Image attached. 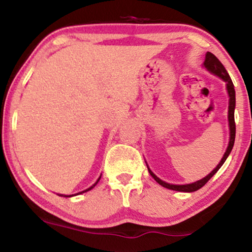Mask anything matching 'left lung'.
Listing matches in <instances>:
<instances>
[{
	"mask_svg": "<svg viewBox=\"0 0 252 252\" xmlns=\"http://www.w3.org/2000/svg\"><path fill=\"white\" fill-rule=\"evenodd\" d=\"M204 66L210 72H212L213 74H216V76L221 78L224 82H226L227 92H228V96H230V103H228V126H230V142H228V147H227L226 152H225V154H224V156H222L221 161L219 162L218 166H217L216 168L213 169L209 175L205 176V178L201 179V180L193 182V184H189V185H170V184H167V182L160 180V179H158V176H156L154 173H153L152 170L148 168L149 174L155 179V181L158 182V184H160L161 186L166 187V189H168L179 190V192H194V190L200 189L201 187L205 186V185H206V182L209 181L210 179L212 178V176L215 175L217 172H218L219 168H220V167L222 166V163L226 161L227 156L230 155L231 150H232V148H233V144H235V137H236V123H235L236 92H235V86H233V83H232V80H231L230 76H228L227 71L225 70V67L222 66V63L219 62V59L215 56V54L207 52L206 56H205Z\"/></svg>",
	"mask_w": 252,
	"mask_h": 252,
	"instance_id": "8db88e82",
	"label": "left lung"
}]
</instances>
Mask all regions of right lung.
Returning a JSON list of instances; mask_svg holds the SVG:
<instances>
[{"label":"right lung","mask_w":252,"mask_h":252,"mask_svg":"<svg viewBox=\"0 0 252 252\" xmlns=\"http://www.w3.org/2000/svg\"><path fill=\"white\" fill-rule=\"evenodd\" d=\"M100 179V178H99ZM99 179H98V180H97V182L98 181H99ZM97 182H96V184H94V185H92V186L91 187H90V189H85V190H83V192H80V193H84V192H88V190H90V189H94V186H96V185H97ZM68 196V195H67Z\"/></svg>","instance_id":"obj_1"}]
</instances>
